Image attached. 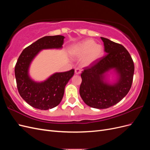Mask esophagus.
I'll return each mask as SVG.
<instances>
[{
	"instance_id": "esophagus-1",
	"label": "esophagus",
	"mask_w": 150,
	"mask_h": 150,
	"mask_svg": "<svg viewBox=\"0 0 150 150\" xmlns=\"http://www.w3.org/2000/svg\"><path fill=\"white\" fill-rule=\"evenodd\" d=\"M81 71L80 69H79V68H76V69H75V73L76 74H81Z\"/></svg>"
}]
</instances>
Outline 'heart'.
<instances>
[{
    "label": "heart",
    "mask_w": 150,
    "mask_h": 150,
    "mask_svg": "<svg viewBox=\"0 0 150 150\" xmlns=\"http://www.w3.org/2000/svg\"><path fill=\"white\" fill-rule=\"evenodd\" d=\"M101 45L92 39H86L77 44L72 49V54L75 58L81 59L83 66H89L96 62L103 54Z\"/></svg>",
    "instance_id": "heart-1"
}]
</instances>
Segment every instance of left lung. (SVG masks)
Returning a JSON list of instances; mask_svg holds the SVG:
<instances>
[{
  "instance_id": "left-lung-1",
  "label": "left lung",
  "mask_w": 150,
  "mask_h": 150,
  "mask_svg": "<svg viewBox=\"0 0 150 150\" xmlns=\"http://www.w3.org/2000/svg\"><path fill=\"white\" fill-rule=\"evenodd\" d=\"M106 55L81 73L79 94L88 106L106 109L115 105L128 93L133 83L134 66L129 53L121 44L101 38ZM115 70L118 78L115 83L105 82V73Z\"/></svg>"
}]
</instances>
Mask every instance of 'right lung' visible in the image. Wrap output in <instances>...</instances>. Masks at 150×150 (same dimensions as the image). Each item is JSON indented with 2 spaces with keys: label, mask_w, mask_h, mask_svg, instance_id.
I'll list each match as a JSON object with an SVG mask.
<instances>
[{
  "label": "right lung",
  "mask_w": 150,
  "mask_h": 150,
  "mask_svg": "<svg viewBox=\"0 0 150 150\" xmlns=\"http://www.w3.org/2000/svg\"><path fill=\"white\" fill-rule=\"evenodd\" d=\"M64 37L62 35L45 36L25 48L15 66L17 87L21 96L29 105L41 110L57 106L64 96L65 86L73 76L74 69L56 72L44 82L38 83L29 75L30 63L42 49L62 48Z\"/></svg>",
  "instance_id": "obj_1"
}]
</instances>
